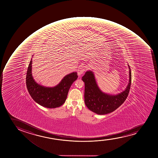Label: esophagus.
Instances as JSON below:
<instances>
[{"label": "esophagus", "instance_id": "esophagus-1", "mask_svg": "<svg viewBox=\"0 0 158 158\" xmlns=\"http://www.w3.org/2000/svg\"><path fill=\"white\" fill-rule=\"evenodd\" d=\"M85 71V67L83 66H80L78 68V70H77V73L79 76L80 77L83 74L84 72Z\"/></svg>", "mask_w": 158, "mask_h": 158}]
</instances>
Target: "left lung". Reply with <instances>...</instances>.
Wrapping results in <instances>:
<instances>
[{
    "label": "left lung",
    "mask_w": 158,
    "mask_h": 158,
    "mask_svg": "<svg viewBox=\"0 0 158 158\" xmlns=\"http://www.w3.org/2000/svg\"><path fill=\"white\" fill-rule=\"evenodd\" d=\"M129 81L126 89L117 94H110L102 92L96 82L94 73L91 70L86 71L82 77L85 82V102L88 108L98 114H106L114 111L126 100L129 92L131 83V71L130 66Z\"/></svg>",
    "instance_id": "1"
}]
</instances>
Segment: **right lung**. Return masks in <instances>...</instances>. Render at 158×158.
I'll return each instance as SVG.
<instances>
[{"instance_id":"1","label":"right lung","mask_w":158,"mask_h":158,"mask_svg":"<svg viewBox=\"0 0 158 158\" xmlns=\"http://www.w3.org/2000/svg\"><path fill=\"white\" fill-rule=\"evenodd\" d=\"M32 59H31L26 75V85L34 101L47 108H56L64 104L73 82L78 78L77 73L73 72L66 75L57 85L44 87L34 80L32 75Z\"/></svg>"}]
</instances>
